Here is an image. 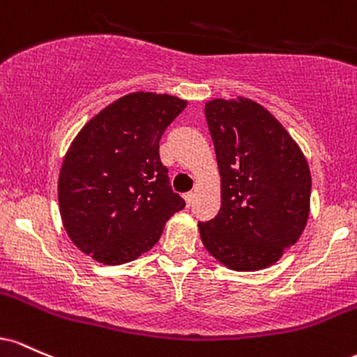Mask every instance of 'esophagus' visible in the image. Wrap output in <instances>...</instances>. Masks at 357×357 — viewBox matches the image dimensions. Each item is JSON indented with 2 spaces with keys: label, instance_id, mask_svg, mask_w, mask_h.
I'll list each match as a JSON object with an SVG mask.
<instances>
[{
  "label": "esophagus",
  "instance_id": "obj_1",
  "mask_svg": "<svg viewBox=\"0 0 357 357\" xmlns=\"http://www.w3.org/2000/svg\"><path fill=\"white\" fill-rule=\"evenodd\" d=\"M183 199H185V202H187V206H192V202H194V194H192V192H187L185 195H183Z\"/></svg>",
  "mask_w": 357,
  "mask_h": 357
}]
</instances>
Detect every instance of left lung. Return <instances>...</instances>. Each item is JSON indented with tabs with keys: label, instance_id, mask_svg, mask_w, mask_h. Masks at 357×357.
<instances>
[{
	"label": "left lung",
	"instance_id": "obj_1",
	"mask_svg": "<svg viewBox=\"0 0 357 357\" xmlns=\"http://www.w3.org/2000/svg\"><path fill=\"white\" fill-rule=\"evenodd\" d=\"M206 119L221 174V209L199 222L200 239L231 270L273 265L305 229L307 160L278 119L251 99L209 101Z\"/></svg>",
	"mask_w": 357,
	"mask_h": 357
}]
</instances>
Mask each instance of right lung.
Listing matches in <instances>:
<instances>
[{
	"label": "right lung",
	"instance_id": "right-lung-1",
	"mask_svg": "<svg viewBox=\"0 0 357 357\" xmlns=\"http://www.w3.org/2000/svg\"><path fill=\"white\" fill-rule=\"evenodd\" d=\"M185 106L175 96L133 92L79 131L59 175L60 215L79 250L106 265L133 261L185 207L158 151Z\"/></svg>",
	"mask_w": 357,
	"mask_h": 357
}]
</instances>
